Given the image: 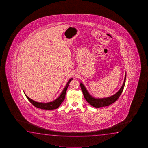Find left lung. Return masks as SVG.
Wrapping results in <instances>:
<instances>
[{"label":"left lung","mask_w":148,"mask_h":148,"mask_svg":"<svg viewBox=\"0 0 148 148\" xmlns=\"http://www.w3.org/2000/svg\"><path fill=\"white\" fill-rule=\"evenodd\" d=\"M126 73H125L124 80L123 82V85L121 86L120 89L118 91L117 93H115L113 95L108 97L103 98H96L93 97V96L90 95V93H88V90L86 89L84 85L82 83H80V86L81 90L82 91L83 96L85 98V100L88 101V103L92 106L94 107L95 108H100L102 107H106L107 106L110 105L114 103L118 98L120 97L121 94L123 92V89L125 86L126 81Z\"/></svg>","instance_id":"8db88e82"}]
</instances>
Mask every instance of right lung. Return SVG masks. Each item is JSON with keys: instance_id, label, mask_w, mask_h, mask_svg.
Wrapping results in <instances>:
<instances>
[{"instance_id": "right-lung-1", "label": "right lung", "mask_w": 148, "mask_h": 148, "mask_svg": "<svg viewBox=\"0 0 148 148\" xmlns=\"http://www.w3.org/2000/svg\"><path fill=\"white\" fill-rule=\"evenodd\" d=\"M73 78H71L69 79V80L68 81L67 84L66 85L65 87L64 88L62 93L60 94V95L55 100H53L52 101L49 102V103H39L37 102L34 100H32V99H30V98L28 97L25 94L26 97H27L28 100L30 101V103L33 104L36 107L38 108H40L41 109H45V110H53L57 109L58 107H59V106L61 105V103H63V101L64 100L65 98L66 93V90H67L68 85L70 83L71 81L73 80Z\"/></svg>"}]
</instances>
